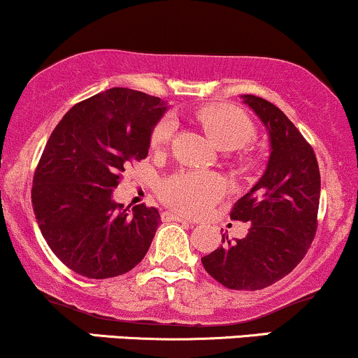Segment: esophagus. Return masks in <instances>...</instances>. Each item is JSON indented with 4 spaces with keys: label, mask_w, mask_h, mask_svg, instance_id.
<instances>
[{
    "label": "esophagus",
    "mask_w": 358,
    "mask_h": 358,
    "mask_svg": "<svg viewBox=\"0 0 358 358\" xmlns=\"http://www.w3.org/2000/svg\"><path fill=\"white\" fill-rule=\"evenodd\" d=\"M162 218L165 222H184V224H193L191 220H187L186 217H182V215H178V213H171V211H165L162 215Z\"/></svg>",
    "instance_id": "1"
}]
</instances>
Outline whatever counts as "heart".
I'll return each mask as SVG.
<instances>
[{"label": "heart", "mask_w": 358, "mask_h": 358, "mask_svg": "<svg viewBox=\"0 0 358 358\" xmlns=\"http://www.w3.org/2000/svg\"><path fill=\"white\" fill-rule=\"evenodd\" d=\"M196 119L224 152H234L251 143L256 136L251 119L236 107L208 106L196 113ZM176 122L164 117L152 133V147L160 148L171 141ZM225 193V182L220 176L211 172H180L164 182L162 198L172 208L189 215L206 211Z\"/></svg>", "instance_id": "b5f03b06"}]
</instances>
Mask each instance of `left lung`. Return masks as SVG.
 Instances as JSON below:
<instances>
[{
	"label": "left lung",
	"instance_id": "1",
	"mask_svg": "<svg viewBox=\"0 0 358 358\" xmlns=\"http://www.w3.org/2000/svg\"><path fill=\"white\" fill-rule=\"evenodd\" d=\"M270 138V159L259 180L230 211L251 222L244 239L229 241L201 263L208 275L232 290H261L288 275L306 256L317 227L321 176L314 150L294 122L271 102L242 95Z\"/></svg>",
	"mask_w": 358,
	"mask_h": 358
}]
</instances>
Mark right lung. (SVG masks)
Masks as SVG:
<instances>
[{
	"instance_id": "obj_1",
	"label": "right lung",
	"mask_w": 358,
	"mask_h": 358,
	"mask_svg": "<svg viewBox=\"0 0 358 358\" xmlns=\"http://www.w3.org/2000/svg\"><path fill=\"white\" fill-rule=\"evenodd\" d=\"M169 109L159 97L114 87L73 106L49 136L32 186L36 220L51 251L87 278H113L147 255L157 208L113 198L121 172L148 155Z\"/></svg>"
}]
</instances>
